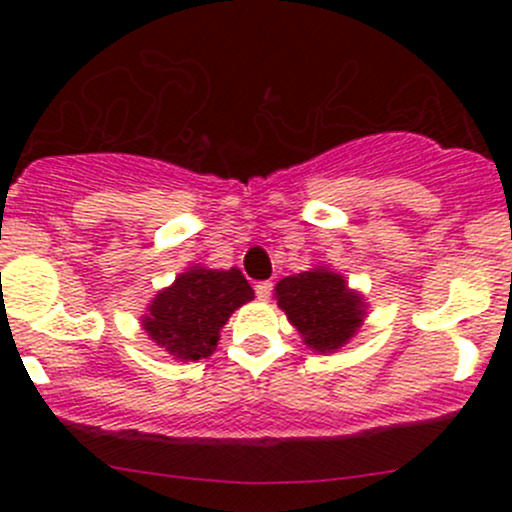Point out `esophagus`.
Listing matches in <instances>:
<instances>
[{
    "label": "esophagus",
    "instance_id": "1",
    "mask_svg": "<svg viewBox=\"0 0 512 512\" xmlns=\"http://www.w3.org/2000/svg\"><path fill=\"white\" fill-rule=\"evenodd\" d=\"M272 281H260V284L255 286V293H257V298H260V301H267L269 296H272Z\"/></svg>",
    "mask_w": 512,
    "mask_h": 512
}]
</instances>
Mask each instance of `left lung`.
<instances>
[{"label":"left lung","instance_id":"left-lung-1","mask_svg":"<svg viewBox=\"0 0 512 512\" xmlns=\"http://www.w3.org/2000/svg\"><path fill=\"white\" fill-rule=\"evenodd\" d=\"M274 298L315 354H334L349 344L368 310L363 293L349 289L346 276L332 272L327 264L284 276L274 286Z\"/></svg>","mask_w":512,"mask_h":512}]
</instances>
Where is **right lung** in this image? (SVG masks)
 <instances>
[{
  "label": "right lung",
  "instance_id": "1",
  "mask_svg": "<svg viewBox=\"0 0 512 512\" xmlns=\"http://www.w3.org/2000/svg\"><path fill=\"white\" fill-rule=\"evenodd\" d=\"M255 291L238 267L192 264L146 305L142 330L178 361H199L216 351L221 327Z\"/></svg>",
  "mask_w": 512,
  "mask_h": 512
}]
</instances>
